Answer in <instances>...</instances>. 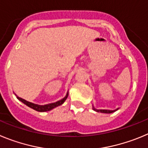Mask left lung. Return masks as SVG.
<instances>
[{
  "label": "left lung",
  "instance_id": "obj_1",
  "mask_svg": "<svg viewBox=\"0 0 148 148\" xmlns=\"http://www.w3.org/2000/svg\"><path fill=\"white\" fill-rule=\"evenodd\" d=\"M93 109H94L95 111H97V112H101V113H105V114H110V113L114 112V111H115V110H118L119 108H117L116 110H99V109H96L94 108V107L93 106Z\"/></svg>",
  "mask_w": 148,
  "mask_h": 148
}]
</instances>
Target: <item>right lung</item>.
Returning <instances> with one entry per match:
<instances>
[{"instance_id": "add662e5", "label": "right lung", "mask_w": 148, "mask_h": 148, "mask_svg": "<svg viewBox=\"0 0 148 148\" xmlns=\"http://www.w3.org/2000/svg\"><path fill=\"white\" fill-rule=\"evenodd\" d=\"M68 96H69V92H67V94H66V96L63 98V99H60V100L58 101V102H54V103L47 104V105H44V106H39V105H36V104L32 103V102H28V101L25 100V99H22V98H21V97H17V98H18L20 101H21L23 103H24L25 105L29 106V108H31L34 109V110H37V111H39V112H45V111H49V110H52L54 108L58 107V106L62 105V104L66 101V99H67Z\"/></svg>"}]
</instances>
